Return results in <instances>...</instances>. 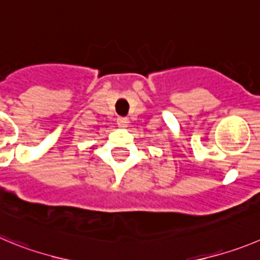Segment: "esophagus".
<instances>
[{"instance_id":"34e87169","label":"esophagus","mask_w":260,"mask_h":260,"mask_svg":"<svg viewBox=\"0 0 260 260\" xmlns=\"http://www.w3.org/2000/svg\"><path fill=\"white\" fill-rule=\"evenodd\" d=\"M116 124H118L119 128H127L128 127L127 118H118L116 119Z\"/></svg>"}]
</instances>
